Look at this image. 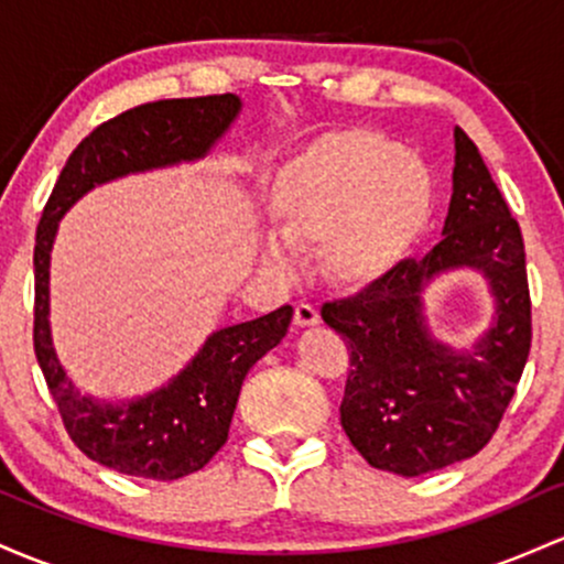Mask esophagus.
<instances>
[{
  "mask_svg": "<svg viewBox=\"0 0 564 564\" xmlns=\"http://www.w3.org/2000/svg\"><path fill=\"white\" fill-rule=\"evenodd\" d=\"M293 322L299 327H314L319 325V312H316V306H312V303H299Z\"/></svg>",
  "mask_w": 564,
  "mask_h": 564,
  "instance_id": "34e87169",
  "label": "esophagus"
}]
</instances>
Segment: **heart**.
I'll use <instances>...</instances> for the list:
<instances>
[{
  "label": "heart",
  "mask_w": 564,
  "mask_h": 564,
  "mask_svg": "<svg viewBox=\"0 0 564 564\" xmlns=\"http://www.w3.org/2000/svg\"><path fill=\"white\" fill-rule=\"evenodd\" d=\"M436 183L421 156L372 130L322 135L274 175L269 218L290 248H314L322 280L362 293L389 280L432 226ZM263 258L282 265L276 242Z\"/></svg>",
  "instance_id": "heart-1"
}]
</instances>
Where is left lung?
I'll use <instances>...</instances> for the list:
<instances>
[{
  "label": "left lung",
  "mask_w": 564,
  "mask_h": 564,
  "mask_svg": "<svg viewBox=\"0 0 564 564\" xmlns=\"http://www.w3.org/2000/svg\"><path fill=\"white\" fill-rule=\"evenodd\" d=\"M442 234L423 261H404L378 288L322 306L351 365L340 426L367 464L402 477L482 451L514 397L533 340L522 229L460 128ZM460 264L482 270L499 303L497 325L464 355L434 341L420 314L422 284Z\"/></svg>",
  "instance_id": "8db88e82"
}]
</instances>
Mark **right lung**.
I'll return each mask as SVG.
<instances>
[{
	"instance_id": "add662e5",
	"label": "right lung",
	"mask_w": 564,
	"mask_h": 564,
	"mask_svg": "<svg viewBox=\"0 0 564 564\" xmlns=\"http://www.w3.org/2000/svg\"><path fill=\"white\" fill-rule=\"evenodd\" d=\"M239 113L231 93L141 104L98 124L68 156L42 210L34 245V351L74 445L130 477L170 479L205 469L229 440L234 408L250 367L288 333L293 308L213 333L192 365L154 394L128 404L82 397L50 338V250L63 213L98 183L164 164L199 160Z\"/></svg>"
}]
</instances>
